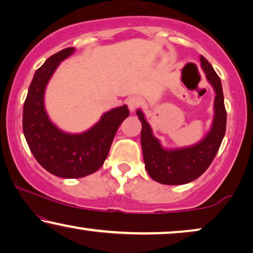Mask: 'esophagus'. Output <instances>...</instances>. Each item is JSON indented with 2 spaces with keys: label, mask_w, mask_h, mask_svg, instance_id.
Listing matches in <instances>:
<instances>
[{
  "label": "esophagus",
  "mask_w": 253,
  "mask_h": 253,
  "mask_svg": "<svg viewBox=\"0 0 253 253\" xmlns=\"http://www.w3.org/2000/svg\"><path fill=\"white\" fill-rule=\"evenodd\" d=\"M141 105H142V99L137 96L130 97V98H128V100H127V106H128L129 111H132V112H134V111H135L137 107H140Z\"/></svg>",
  "instance_id": "obj_1"
}]
</instances>
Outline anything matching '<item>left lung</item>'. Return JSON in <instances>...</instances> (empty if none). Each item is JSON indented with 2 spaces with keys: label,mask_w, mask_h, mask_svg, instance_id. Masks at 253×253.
Listing matches in <instances>:
<instances>
[{
  "label": "left lung",
  "mask_w": 253,
  "mask_h": 253,
  "mask_svg": "<svg viewBox=\"0 0 253 253\" xmlns=\"http://www.w3.org/2000/svg\"><path fill=\"white\" fill-rule=\"evenodd\" d=\"M200 62L201 68L206 73L208 82L214 87L215 99L211 128L199 143L179 149H164L160 141L153 135L150 125L147 123L142 111L137 110L136 112L142 124L141 146L146 170L154 180L161 184L181 185L199 178L216 156L224 137L227 111L224 107L221 80L211 63L203 55Z\"/></svg>",
  "instance_id": "obj_1"
}]
</instances>
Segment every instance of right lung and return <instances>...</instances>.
Returning a JSON list of instances; mask_svg holds the SVG:
<instances>
[{"mask_svg":"<svg viewBox=\"0 0 253 253\" xmlns=\"http://www.w3.org/2000/svg\"><path fill=\"white\" fill-rule=\"evenodd\" d=\"M74 50H60L37 70L23 109V132L37 162L54 176L69 179L85 177L103 166L118 128L129 116L126 105L116 107L81 134L62 132L49 120L43 105L46 85L60 62Z\"/></svg>","mask_w":253,"mask_h":253,"instance_id":"obj_1","label":"right lung"}]
</instances>
